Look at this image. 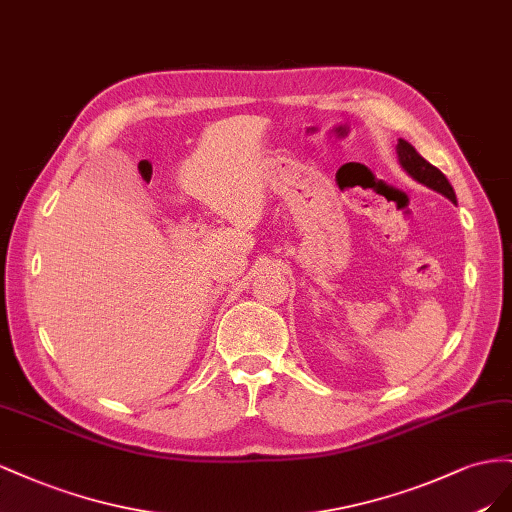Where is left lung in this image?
I'll return each mask as SVG.
<instances>
[{
  "instance_id": "left-lung-1",
  "label": "left lung",
  "mask_w": 512,
  "mask_h": 512,
  "mask_svg": "<svg viewBox=\"0 0 512 512\" xmlns=\"http://www.w3.org/2000/svg\"><path fill=\"white\" fill-rule=\"evenodd\" d=\"M397 156H399V165L403 167V171L407 175H410V178H414L422 186L431 188V191L444 195L452 203H457V195H455V191H452V186L446 180V175L437 167H433L431 163H427V160L416 152L412 143H407L405 139H399Z\"/></svg>"
}]
</instances>
